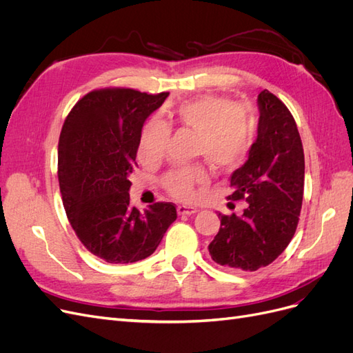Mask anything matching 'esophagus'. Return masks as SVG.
I'll use <instances>...</instances> for the list:
<instances>
[{
	"label": "esophagus",
	"mask_w": 353,
	"mask_h": 353,
	"mask_svg": "<svg viewBox=\"0 0 353 353\" xmlns=\"http://www.w3.org/2000/svg\"><path fill=\"white\" fill-rule=\"evenodd\" d=\"M176 210H178L179 215H194V213H197V209H196V208H193V206H185V205H179Z\"/></svg>",
	"instance_id": "34e87169"
}]
</instances>
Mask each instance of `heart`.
Returning a JSON list of instances; mask_svg holds the SVG:
<instances>
[{"mask_svg":"<svg viewBox=\"0 0 353 353\" xmlns=\"http://www.w3.org/2000/svg\"><path fill=\"white\" fill-rule=\"evenodd\" d=\"M176 122L197 134L196 153L219 168L236 165L253 143L254 126L250 110L219 95H203L181 104ZM169 137L170 130L166 123L156 119L147 122L138 143V156L143 162H159L165 156ZM206 181V169L196 165L170 170L163 178V185L174 197L191 200L194 185Z\"/></svg>","mask_w":353,"mask_h":353,"instance_id":"b5f03b06","label":"heart"}]
</instances>
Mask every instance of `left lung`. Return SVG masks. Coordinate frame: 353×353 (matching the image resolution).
<instances>
[{
  "label": "left lung",
  "instance_id": "8db88e82",
  "mask_svg": "<svg viewBox=\"0 0 353 353\" xmlns=\"http://www.w3.org/2000/svg\"><path fill=\"white\" fill-rule=\"evenodd\" d=\"M258 137L232 172L227 197L248 206L240 216L219 213L221 228L208 248L216 263L241 271L259 270L284 252L303 200L305 156L293 116L268 90L258 95Z\"/></svg>",
  "mask_w": 353,
  "mask_h": 353
}]
</instances>
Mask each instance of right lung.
Instances as JSON below:
<instances>
[{"label":"right lung","mask_w":353,"mask_h":353,"mask_svg":"<svg viewBox=\"0 0 353 353\" xmlns=\"http://www.w3.org/2000/svg\"><path fill=\"white\" fill-rule=\"evenodd\" d=\"M130 88L91 91L68 114L59 140L63 206L81 243L109 263L148 258L176 219L172 203L144 212L130 205L138 143L145 119L163 104Z\"/></svg>","instance_id":"right-lung-1"}]
</instances>
